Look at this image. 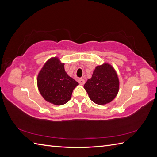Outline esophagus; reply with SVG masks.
Returning a JSON list of instances; mask_svg holds the SVG:
<instances>
[{"label":"esophagus","mask_w":157,"mask_h":157,"mask_svg":"<svg viewBox=\"0 0 157 157\" xmlns=\"http://www.w3.org/2000/svg\"><path fill=\"white\" fill-rule=\"evenodd\" d=\"M78 82H79L80 84L83 85V84L85 83V80H84V79H83V78H78Z\"/></svg>","instance_id":"34e87169"}]
</instances>
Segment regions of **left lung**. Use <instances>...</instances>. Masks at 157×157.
Instances as JSON below:
<instances>
[{"label": "left lung", "mask_w": 157, "mask_h": 157, "mask_svg": "<svg viewBox=\"0 0 157 157\" xmlns=\"http://www.w3.org/2000/svg\"><path fill=\"white\" fill-rule=\"evenodd\" d=\"M84 88L95 103L105 105L110 103L119 90V80L115 69L109 63L97 66Z\"/></svg>", "instance_id": "1"}]
</instances>
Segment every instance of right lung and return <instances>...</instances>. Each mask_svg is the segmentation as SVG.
<instances>
[{"mask_svg": "<svg viewBox=\"0 0 157 157\" xmlns=\"http://www.w3.org/2000/svg\"><path fill=\"white\" fill-rule=\"evenodd\" d=\"M78 83L65 72L58 58L46 61L37 77V86L46 101L56 105L67 103Z\"/></svg>", "mask_w": 157, "mask_h": 157, "instance_id": "obj_1", "label": "right lung"}]
</instances>
